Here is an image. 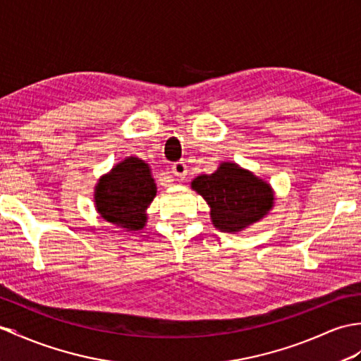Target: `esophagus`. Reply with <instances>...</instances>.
Returning a JSON list of instances; mask_svg holds the SVG:
<instances>
[{
	"label": "esophagus",
	"instance_id": "1",
	"mask_svg": "<svg viewBox=\"0 0 361 361\" xmlns=\"http://www.w3.org/2000/svg\"><path fill=\"white\" fill-rule=\"evenodd\" d=\"M171 172L177 180H184V178H186V175H188V166L184 164V161H177V163L172 164Z\"/></svg>",
	"mask_w": 361,
	"mask_h": 361
}]
</instances>
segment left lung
I'll return each instance as SVG.
<instances>
[{
  "mask_svg": "<svg viewBox=\"0 0 361 361\" xmlns=\"http://www.w3.org/2000/svg\"><path fill=\"white\" fill-rule=\"evenodd\" d=\"M211 206V219L223 232H238L269 212L274 194L269 184L233 163H223L211 175H200L192 181Z\"/></svg>",
  "mask_w": 361,
  "mask_h": 361,
  "instance_id": "obj_1",
  "label": "left lung"
}]
</instances>
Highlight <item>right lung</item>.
<instances>
[{"instance_id": "obj_1", "label": "right lung", "mask_w": 361, "mask_h": 361, "mask_svg": "<svg viewBox=\"0 0 361 361\" xmlns=\"http://www.w3.org/2000/svg\"><path fill=\"white\" fill-rule=\"evenodd\" d=\"M155 195L157 186L149 166L130 157L99 180L95 204L104 220L138 231L146 223L145 211Z\"/></svg>"}]
</instances>
